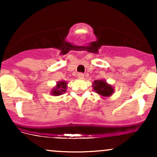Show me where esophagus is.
I'll return each instance as SVG.
<instances>
[{
	"label": "esophagus",
	"mask_w": 157,
	"mask_h": 157,
	"mask_svg": "<svg viewBox=\"0 0 157 157\" xmlns=\"http://www.w3.org/2000/svg\"><path fill=\"white\" fill-rule=\"evenodd\" d=\"M77 77H78L79 79H83L84 75L82 73H79V74H77Z\"/></svg>",
	"instance_id": "obj_1"
}]
</instances>
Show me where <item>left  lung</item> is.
Here are the masks:
<instances>
[{
    "instance_id": "obj_1",
    "label": "left lung",
    "mask_w": 157,
    "mask_h": 157,
    "mask_svg": "<svg viewBox=\"0 0 157 157\" xmlns=\"http://www.w3.org/2000/svg\"><path fill=\"white\" fill-rule=\"evenodd\" d=\"M92 86L94 91L102 97H111L114 91L113 86L108 83L104 80H97L94 81Z\"/></svg>"
}]
</instances>
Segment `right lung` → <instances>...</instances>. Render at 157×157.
<instances>
[{
  "instance_id": "obj_1",
  "label": "right lung",
  "mask_w": 157,
  "mask_h": 157,
  "mask_svg": "<svg viewBox=\"0 0 157 157\" xmlns=\"http://www.w3.org/2000/svg\"><path fill=\"white\" fill-rule=\"evenodd\" d=\"M67 82L66 81H58L56 86L51 90V94L53 96H60L66 91Z\"/></svg>"
}]
</instances>
